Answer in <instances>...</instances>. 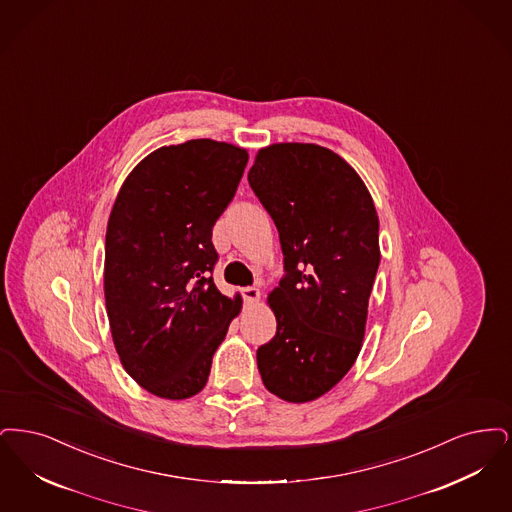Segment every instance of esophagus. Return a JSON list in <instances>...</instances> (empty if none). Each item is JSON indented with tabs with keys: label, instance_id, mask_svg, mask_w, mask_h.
Returning <instances> with one entry per match:
<instances>
[{
	"label": "esophagus",
	"instance_id": "1",
	"mask_svg": "<svg viewBox=\"0 0 512 512\" xmlns=\"http://www.w3.org/2000/svg\"><path fill=\"white\" fill-rule=\"evenodd\" d=\"M260 294L262 292H260V289H256V287H246V289H243V296H245V300L250 306L260 300Z\"/></svg>",
	"mask_w": 512,
	"mask_h": 512
}]
</instances>
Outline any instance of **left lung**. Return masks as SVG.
<instances>
[{"instance_id":"1","label":"left lung","mask_w":512,"mask_h":512,"mask_svg":"<svg viewBox=\"0 0 512 512\" xmlns=\"http://www.w3.org/2000/svg\"><path fill=\"white\" fill-rule=\"evenodd\" d=\"M248 183L279 231L287 275L267 294L277 333L258 348L271 394H327L356 363L380 262L377 208L356 170L315 143L258 151Z\"/></svg>"}]
</instances>
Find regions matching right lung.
I'll return each instance as SVG.
<instances>
[{"mask_svg":"<svg viewBox=\"0 0 512 512\" xmlns=\"http://www.w3.org/2000/svg\"><path fill=\"white\" fill-rule=\"evenodd\" d=\"M248 153L191 139L145 156L124 179L105 239V304L122 367L162 400L204 388L243 298L222 294L212 227L233 199Z\"/></svg>","mask_w":512,"mask_h":512,"instance_id":"right-lung-1","label":"right lung"}]
</instances>
